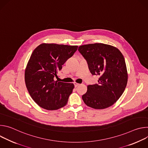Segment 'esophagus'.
Listing matches in <instances>:
<instances>
[{"label": "esophagus", "mask_w": 148, "mask_h": 148, "mask_svg": "<svg viewBox=\"0 0 148 148\" xmlns=\"http://www.w3.org/2000/svg\"><path fill=\"white\" fill-rule=\"evenodd\" d=\"M74 86H75V87H78V86H79L80 84H78V83H77V82H74Z\"/></svg>", "instance_id": "esophagus-1"}]
</instances>
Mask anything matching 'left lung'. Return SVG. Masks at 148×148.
<instances>
[{
    "instance_id": "obj_1",
    "label": "left lung",
    "mask_w": 148,
    "mask_h": 148,
    "mask_svg": "<svg viewBox=\"0 0 148 148\" xmlns=\"http://www.w3.org/2000/svg\"><path fill=\"white\" fill-rule=\"evenodd\" d=\"M78 51L86 58L92 75L99 76L98 84L89 85L82 98L87 106L102 110L115 103L128 82L123 56L115 47L103 43L80 46Z\"/></svg>"
}]
</instances>
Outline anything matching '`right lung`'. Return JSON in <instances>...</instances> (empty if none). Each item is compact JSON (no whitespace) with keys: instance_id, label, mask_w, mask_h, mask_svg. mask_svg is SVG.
I'll return each instance as SVG.
<instances>
[{"instance_id":"1","label":"right lung","mask_w":148,"mask_h":148,"mask_svg":"<svg viewBox=\"0 0 148 148\" xmlns=\"http://www.w3.org/2000/svg\"><path fill=\"white\" fill-rule=\"evenodd\" d=\"M77 49L78 46L42 43L33 51L25 69V79L29 94L39 107L56 110L67 104L74 85L54 78Z\"/></svg>"}]
</instances>
